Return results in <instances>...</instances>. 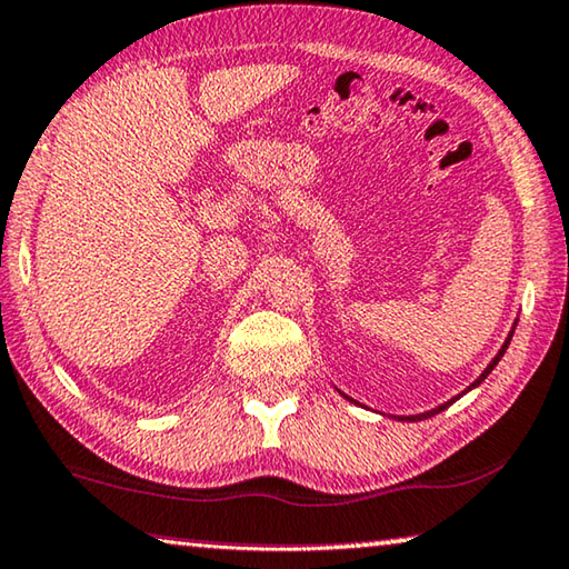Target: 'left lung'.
Wrapping results in <instances>:
<instances>
[{"instance_id": "obj_1", "label": "left lung", "mask_w": 569, "mask_h": 569, "mask_svg": "<svg viewBox=\"0 0 569 569\" xmlns=\"http://www.w3.org/2000/svg\"><path fill=\"white\" fill-rule=\"evenodd\" d=\"M513 328H517V322H513ZM511 336H513V330H511V333H509V338H506V343L501 346V351H498V353H496V358H493V361L486 366V371H483V373H480V376H478V379H476L473 383H470V387H468L466 391H470V389H476V387H478V383H480V381H483V379H486V376H488V373H491V371L496 369V363H498V361H501V356L506 353V348H509V343H511ZM466 391H462V395H466ZM340 395H343V391H340ZM462 395H458V397H452L450 401H445V405H440V407H435V409H430V412H422V415H409V417H399V419H405V422H419V419H427V417H432V415H437V412H442V409H448V407L452 405V401H456V399H460ZM343 397H346V395H343ZM346 399H348V397H346ZM351 401H353V399H351Z\"/></svg>"}]
</instances>
